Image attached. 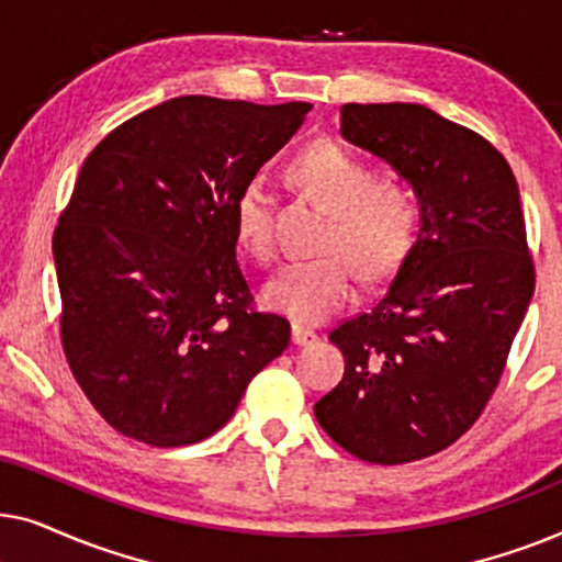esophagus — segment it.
<instances>
[{"label":"esophagus","instance_id":"obj_1","mask_svg":"<svg viewBox=\"0 0 562 562\" xmlns=\"http://www.w3.org/2000/svg\"><path fill=\"white\" fill-rule=\"evenodd\" d=\"M291 340H294V345H299V348H302V345L317 342V333H314L312 327L294 325V327H291Z\"/></svg>","mask_w":562,"mask_h":562}]
</instances>
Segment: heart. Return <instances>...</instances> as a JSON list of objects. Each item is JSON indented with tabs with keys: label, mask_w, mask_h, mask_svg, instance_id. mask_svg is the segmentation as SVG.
Here are the masks:
<instances>
[{
	"label": "heart",
	"mask_w": 562,
	"mask_h": 562,
	"mask_svg": "<svg viewBox=\"0 0 562 562\" xmlns=\"http://www.w3.org/2000/svg\"><path fill=\"white\" fill-rule=\"evenodd\" d=\"M289 176L329 214L317 258L283 266L266 286L271 310L296 322L327 319L356 291L358 273L368 281L389 276L417 240L422 206L404 181L383 179L379 168L335 140H317L299 150ZM235 235L252 258L276 252L273 196L260 179H250L235 196Z\"/></svg>",
	"instance_id": "obj_1"
}]
</instances>
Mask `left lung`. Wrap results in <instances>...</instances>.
<instances>
[{
	"label": "left lung",
	"mask_w": 562,
	"mask_h": 562,
	"mask_svg": "<svg viewBox=\"0 0 562 562\" xmlns=\"http://www.w3.org/2000/svg\"><path fill=\"white\" fill-rule=\"evenodd\" d=\"M342 135L412 183L422 229L368 312L333 340L345 375L314 404L366 463L402 465L458 442L502 381L535 291L519 189L473 130L422 104H342Z\"/></svg>",
	"instance_id": "1"
}]
</instances>
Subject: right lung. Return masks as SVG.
I'll use <instances>...</instances> for the list:
<instances>
[{"mask_svg":"<svg viewBox=\"0 0 562 562\" xmlns=\"http://www.w3.org/2000/svg\"><path fill=\"white\" fill-rule=\"evenodd\" d=\"M312 104L176 97L114 127L83 160L53 233L60 345L106 425L153 448L233 417L291 327L237 266L235 196Z\"/></svg>","mask_w":562,"mask_h":562,"instance_id":"obj_1","label":"right lung"}]
</instances>
